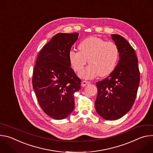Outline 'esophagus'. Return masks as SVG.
I'll use <instances>...</instances> for the list:
<instances>
[{
  "mask_svg": "<svg viewBox=\"0 0 153 153\" xmlns=\"http://www.w3.org/2000/svg\"><path fill=\"white\" fill-rule=\"evenodd\" d=\"M90 82H88V81L83 80V81L82 82V83H81V85H82V86H86V85H88V84H90Z\"/></svg>",
  "mask_w": 153,
  "mask_h": 153,
  "instance_id": "34e87169",
  "label": "esophagus"
}]
</instances>
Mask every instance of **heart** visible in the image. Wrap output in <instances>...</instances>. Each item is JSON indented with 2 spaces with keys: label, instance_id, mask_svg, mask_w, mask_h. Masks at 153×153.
<instances>
[{
  "label": "heart",
  "instance_id": "b5f03b06",
  "mask_svg": "<svg viewBox=\"0 0 153 153\" xmlns=\"http://www.w3.org/2000/svg\"><path fill=\"white\" fill-rule=\"evenodd\" d=\"M78 48L79 52H70L69 59L76 72H80L88 60L90 65L79 73L81 77L93 79L98 75L103 77L111 74L115 69L119 56L115 43L90 37L82 41Z\"/></svg>",
  "mask_w": 153,
  "mask_h": 153
}]
</instances>
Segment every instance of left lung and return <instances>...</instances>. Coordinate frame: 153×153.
<instances>
[{"label":"left lung","mask_w":153,"mask_h":153,"mask_svg":"<svg viewBox=\"0 0 153 153\" xmlns=\"http://www.w3.org/2000/svg\"><path fill=\"white\" fill-rule=\"evenodd\" d=\"M119 51V60L108 77L96 83L95 108L108 120H117L133 105L140 82L138 60L133 48L122 36L111 34Z\"/></svg>","instance_id":"left-lung-1"}]
</instances>
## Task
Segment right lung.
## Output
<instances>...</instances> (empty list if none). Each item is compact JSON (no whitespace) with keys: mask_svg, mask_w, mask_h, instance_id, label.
Returning <instances> with one entry per match:
<instances>
[{"mask_svg":"<svg viewBox=\"0 0 153 153\" xmlns=\"http://www.w3.org/2000/svg\"><path fill=\"white\" fill-rule=\"evenodd\" d=\"M79 33H58L43 46L36 62L33 87L39 105L56 120L67 117L74 110V94L81 80L71 67L69 53Z\"/></svg>","mask_w":153,"mask_h":153,"instance_id":"add662e5","label":"right lung"}]
</instances>
